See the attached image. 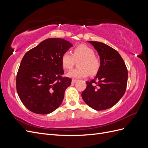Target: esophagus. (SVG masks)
I'll return each mask as SVG.
<instances>
[{"mask_svg":"<svg viewBox=\"0 0 148 148\" xmlns=\"http://www.w3.org/2000/svg\"><path fill=\"white\" fill-rule=\"evenodd\" d=\"M77 79H73L72 80H71V83H72V84H75V83H77Z\"/></svg>","mask_w":148,"mask_h":148,"instance_id":"34e87169","label":"esophagus"}]
</instances>
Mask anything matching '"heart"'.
<instances>
[{
    "label": "heart",
    "mask_w": 148,
    "mask_h": 148,
    "mask_svg": "<svg viewBox=\"0 0 148 148\" xmlns=\"http://www.w3.org/2000/svg\"><path fill=\"white\" fill-rule=\"evenodd\" d=\"M95 52L91 48L84 44H81L73 50L71 54L69 52H65L62 56V64L65 69L72 68L75 60L78 61V69H73L67 73V77L73 79H79L86 77L90 74L95 75L100 67V62L94 54Z\"/></svg>",
    "instance_id": "b5f03b06"
}]
</instances>
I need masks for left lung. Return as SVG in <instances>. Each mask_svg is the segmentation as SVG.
<instances>
[{
  "label": "left lung",
  "mask_w": 148,
  "mask_h": 148,
  "mask_svg": "<svg viewBox=\"0 0 148 148\" xmlns=\"http://www.w3.org/2000/svg\"><path fill=\"white\" fill-rule=\"evenodd\" d=\"M97 51L100 67L95 78L86 82L82 93L83 101L92 109L103 110L113 107L126 91L128 71L125 62L115 49L97 41H88Z\"/></svg>",
  "instance_id": "1"
}]
</instances>
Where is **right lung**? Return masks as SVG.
Wrapping results in <instances>:
<instances>
[{"label": "right lung", "mask_w": 148, "mask_h": 148, "mask_svg": "<svg viewBox=\"0 0 148 148\" xmlns=\"http://www.w3.org/2000/svg\"><path fill=\"white\" fill-rule=\"evenodd\" d=\"M73 46L61 38H49L25 53L16 76L18 95L28 110L48 114L60 106L71 83L64 73L62 56Z\"/></svg>", "instance_id": "obj_1"}]
</instances>
